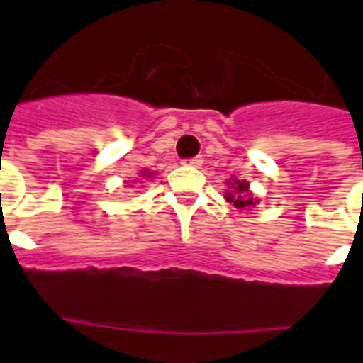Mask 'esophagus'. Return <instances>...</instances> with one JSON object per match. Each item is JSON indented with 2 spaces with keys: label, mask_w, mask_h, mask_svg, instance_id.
I'll return each instance as SVG.
<instances>
[{
  "label": "esophagus",
  "mask_w": 363,
  "mask_h": 363,
  "mask_svg": "<svg viewBox=\"0 0 363 363\" xmlns=\"http://www.w3.org/2000/svg\"><path fill=\"white\" fill-rule=\"evenodd\" d=\"M184 165H189V167H201V163H203V158L201 156H196V158H187L184 160Z\"/></svg>",
  "instance_id": "obj_1"
}]
</instances>
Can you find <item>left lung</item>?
<instances>
[{"instance_id": "8db88e82", "label": "left lung", "mask_w": 363, "mask_h": 363, "mask_svg": "<svg viewBox=\"0 0 363 363\" xmlns=\"http://www.w3.org/2000/svg\"><path fill=\"white\" fill-rule=\"evenodd\" d=\"M229 189L230 191L225 192V200L229 201V203H233L236 209H249V207L258 203V198L252 196V192L249 191V184H247L245 179L240 182V179L236 178H230Z\"/></svg>"}]
</instances>
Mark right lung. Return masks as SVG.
Here are the masks:
<instances>
[{"label":"right lung","instance_id":"obj_1","mask_svg":"<svg viewBox=\"0 0 363 363\" xmlns=\"http://www.w3.org/2000/svg\"><path fill=\"white\" fill-rule=\"evenodd\" d=\"M152 174H154V172H149V171H143L142 172L143 178H152Z\"/></svg>","mask_w":363,"mask_h":363}]
</instances>
